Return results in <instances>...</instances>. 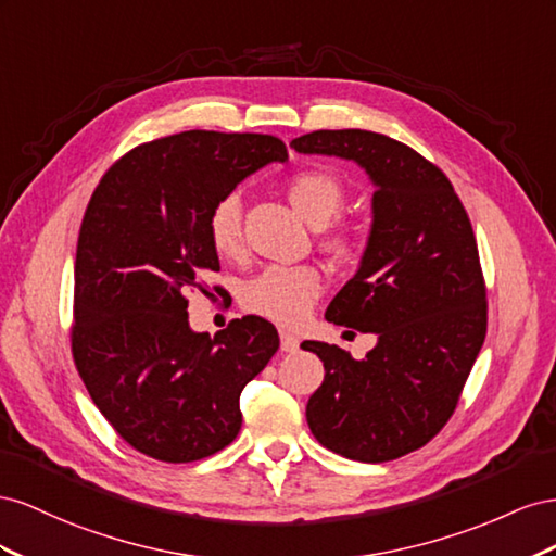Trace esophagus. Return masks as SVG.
Returning <instances> with one entry per match:
<instances>
[{
  "label": "esophagus",
  "instance_id": "obj_1",
  "mask_svg": "<svg viewBox=\"0 0 556 556\" xmlns=\"http://www.w3.org/2000/svg\"><path fill=\"white\" fill-rule=\"evenodd\" d=\"M279 338H281V352L293 354L295 349H298V344H300V340L295 336H291V332H287V330H281Z\"/></svg>",
  "mask_w": 556,
  "mask_h": 556
}]
</instances>
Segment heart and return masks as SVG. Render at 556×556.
I'll list each match as a JSON object with an SVG mask.
<instances>
[{
    "label": "heart",
    "mask_w": 556,
    "mask_h": 556,
    "mask_svg": "<svg viewBox=\"0 0 556 556\" xmlns=\"http://www.w3.org/2000/svg\"><path fill=\"white\" fill-rule=\"evenodd\" d=\"M287 195L309 224L324 226L344 204V184L328 169L305 167L287 179ZM204 230L220 258H244L247 242L240 195H220L207 212ZM321 247L336 261H354L366 247V235L346 220H338L321 232ZM324 287V275L316 265H273L244 283L242 305L267 321L293 328L307 319Z\"/></svg>",
    "instance_id": "obj_1"
}]
</instances>
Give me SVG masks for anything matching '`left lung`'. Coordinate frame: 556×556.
I'll return each mask as SVG.
<instances>
[{"label":"left lung","mask_w":556,"mask_h":556,"mask_svg":"<svg viewBox=\"0 0 556 556\" xmlns=\"http://www.w3.org/2000/svg\"><path fill=\"white\" fill-rule=\"evenodd\" d=\"M366 167L372 232L361 269L326 319L377 332L363 361L303 342L324 361L307 403L314 438L330 452L382 464L431 442L450 421L486 336L478 240L447 174L399 139L370 130H316L291 141Z\"/></svg>","instance_id":"1"}]
</instances>
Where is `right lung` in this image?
<instances>
[{
    "label": "right lung",
    "instance_id": "1",
    "mask_svg": "<svg viewBox=\"0 0 556 556\" xmlns=\"http://www.w3.org/2000/svg\"><path fill=\"white\" fill-rule=\"evenodd\" d=\"M287 157L273 135L188 130L130 149L92 190L76 242L72 356L104 419L157 462L228 447L242 389L279 349L261 316L214 338L193 332L186 293H207L220 269L204 230L212 204Z\"/></svg>",
    "mask_w": 556,
    "mask_h": 556
}]
</instances>
